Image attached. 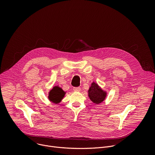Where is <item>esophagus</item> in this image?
<instances>
[{
  "instance_id": "1",
  "label": "esophagus",
  "mask_w": 155,
  "mask_h": 155,
  "mask_svg": "<svg viewBox=\"0 0 155 155\" xmlns=\"http://www.w3.org/2000/svg\"><path fill=\"white\" fill-rule=\"evenodd\" d=\"M74 91L77 92H80L81 91V88L80 87H74Z\"/></svg>"
}]
</instances>
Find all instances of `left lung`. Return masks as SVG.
Listing matches in <instances>:
<instances>
[{
	"mask_svg": "<svg viewBox=\"0 0 155 155\" xmlns=\"http://www.w3.org/2000/svg\"><path fill=\"white\" fill-rule=\"evenodd\" d=\"M87 95L90 100L96 104H99L105 100L107 96V92L102 90V88L96 82L93 81L91 84Z\"/></svg>",
	"mask_w": 155,
	"mask_h": 155,
	"instance_id": "8db88e82",
	"label": "left lung"
}]
</instances>
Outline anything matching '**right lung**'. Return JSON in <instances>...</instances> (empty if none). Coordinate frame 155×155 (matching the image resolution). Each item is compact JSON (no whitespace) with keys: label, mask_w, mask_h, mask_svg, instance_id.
<instances>
[{"label":"right lung","mask_w":155,"mask_h":155,"mask_svg":"<svg viewBox=\"0 0 155 155\" xmlns=\"http://www.w3.org/2000/svg\"><path fill=\"white\" fill-rule=\"evenodd\" d=\"M66 92L64 91L59 86H54L48 92V100L53 103L58 104L64 99Z\"/></svg>","instance_id":"add662e5"}]
</instances>
